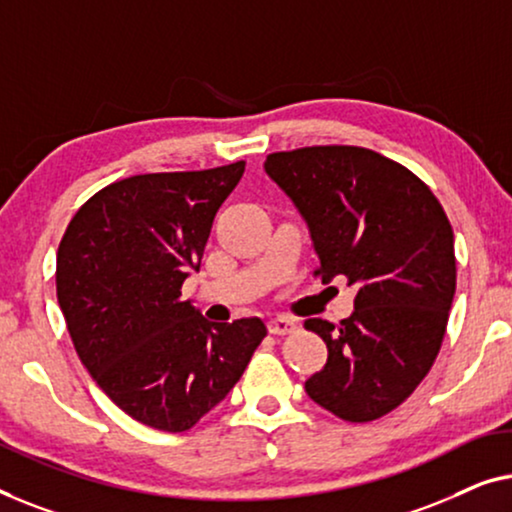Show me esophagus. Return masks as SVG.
I'll list each match as a JSON object with an SVG mask.
<instances>
[{"label": "esophagus", "mask_w": 512, "mask_h": 512, "mask_svg": "<svg viewBox=\"0 0 512 512\" xmlns=\"http://www.w3.org/2000/svg\"><path fill=\"white\" fill-rule=\"evenodd\" d=\"M266 327H269L273 336H285V334H292V331H297V322L292 318H285V315H276V318L266 322Z\"/></svg>", "instance_id": "1"}]
</instances>
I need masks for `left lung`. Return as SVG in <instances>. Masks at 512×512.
<instances>
[{
  "mask_svg": "<svg viewBox=\"0 0 512 512\" xmlns=\"http://www.w3.org/2000/svg\"><path fill=\"white\" fill-rule=\"evenodd\" d=\"M264 171L304 218L322 283L345 276L357 287L341 325L304 322L327 343L306 394L341 420H378L413 394L441 350L457 285L448 215L420 178L366 148L273 153Z\"/></svg>",
  "mask_w": 512,
  "mask_h": 512,
  "instance_id": "1",
  "label": "left lung"
}]
</instances>
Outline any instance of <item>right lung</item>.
Listing matches in <instances>:
<instances>
[{"label": "right lung", "instance_id": "add662e5", "mask_svg": "<svg viewBox=\"0 0 512 512\" xmlns=\"http://www.w3.org/2000/svg\"><path fill=\"white\" fill-rule=\"evenodd\" d=\"M246 162L143 174L78 208L57 248V301L74 348L115 406L160 431H185L239 383L266 327L208 322L181 299L213 218Z\"/></svg>", "mask_w": 512, "mask_h": 512}]
</instances>
